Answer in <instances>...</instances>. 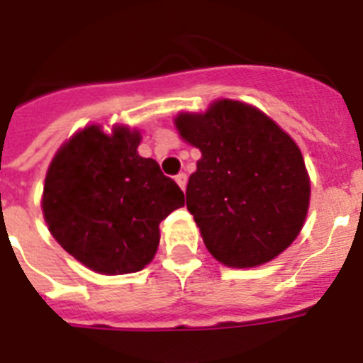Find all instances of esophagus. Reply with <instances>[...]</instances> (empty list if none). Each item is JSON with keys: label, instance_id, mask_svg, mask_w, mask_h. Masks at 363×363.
I'll list each match as a JSON object with an SVG mask.
<instances>
[{"label": "esophagus", "instance_id": "esophagus-1", "mask_svg": "<svg viewBox=\"0 0 363 363\" xmlns=\"http://www.w3.org/2000/svg\"><path fill=\"white\" fill-rule=\"evenodd\" d=\"M175 181H177V184H179L182 190H184V188H186V181H188L186 173H179V175L175 177Z\"/></svg>", "mask_w": 363, "mask_h": 363}]
</instances>
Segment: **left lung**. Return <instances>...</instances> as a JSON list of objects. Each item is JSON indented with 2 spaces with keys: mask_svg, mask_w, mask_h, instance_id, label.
<instances>
[{
  "mask_svg": "<svg viewBox=\"0 0 363 363\" xmlns=\"http://www.w3.org/2000/svg\"><path fill=\"white\" fill-rule=\"evenodd\" d=\"M175 126L201 151L186 207L212 257L248 268L289 248L309 207V177L291 135L257 108L229 99L205 113H179Z\"/></svg>",
  "mask_w": 363,
  "mask_h": 363,
  "instance_id": "left-lung-1",
  "label": "left lung"
}]
</instances>
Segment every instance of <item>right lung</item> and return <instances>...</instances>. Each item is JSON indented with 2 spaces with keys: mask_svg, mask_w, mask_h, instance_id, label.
Wrapping results in <instances>:
<instances>
[{
  "mask_svg": "<svg viewBox=\"0 0 363 363\" xmlns=\"http://www.w3.org/2000/svg\"><path fill=\"white\" fill-rule=\"evenodd\" d=\"M141 135L128 126L74 134L54 156L43 191L52 237L100 274L138 272L155 257L160 222L184 205L177 182L138 155Z\"/></svg>",
  "mask_w": 363,
  "mask_h": 363,
  "instance_id": "1",
  "label": "right lung"
}]
</instances>
